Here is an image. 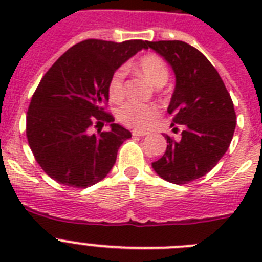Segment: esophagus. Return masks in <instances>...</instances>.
<instances>
[{"label": "esophagus", "mask_w": 262, "mask_h": 262, "mask_svg": "<svg viewBox=\"0 0 262 262\" xmlns=\"http://www.w3.org/2000/svg\"><path fill=\"white\" fill-rule=\"evenodd\" d=\"M133 135L134 136H145L147 135V133H144V131H138V129H134Z\"/></svg>", "instance_id": "34e87169"}]
</instances>
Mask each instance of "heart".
I'll return each mask as SVG.
<instances>
[{"mask_svg": "<svg viewBox=\"0 0 262 262\" xmlns=\"http://www.w3.org/2000/svg\"><path fill=\"white\" fill-rule=\"evenodd\" d=\"M138 69L144 77L151 81L156 86H161L166 82L169 77V71L166 64L161 57L157 55H145L140 57L138 61ZM124 78H126V69L123 67L118 68L111 75L108 80V97L113 101H120L124 96ZM159 115V107L155 105H145V103L128 102L120 106L117 111V118L120 123L129 128L145 129L154 123Z\"/></svg>", "mask_w": 262, "mask_h": 262, "instance_id": "b5f03b06", "label": "heart"}]
</instances>
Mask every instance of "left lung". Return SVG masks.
<instances>
[{
	"label": "left lung",
	"mask_w": 262,
	"mask_h": 262,
	"mask_svg": "<svg viewBox=\"0 0 262 262\" xmlns=\"http://www.w3.org/2000/svg\"><path fill=\"white\" fill-rule=\"evenodd\" d=\"M148 47L174 72L176 88L168 113L173 114L172 126H182L178 140L165 136V154L152 168L168 182L189 184L209 173L230 147L236 127L233 102L216 69L193 46L159 40L147 41Z\"/></svg>",
	"instance_id": "1"
}]
</instances>
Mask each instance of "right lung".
Returning a JSON list of instances; mask_svg holds the SVG:
<instances>
[{
	"instance_id": "obj_1",
	"label": "right lung",
	"mask_w": 262,
	"mask_h": 262,
	"mask_svg": "<svg viewBox=\"0 0 262 262\" xmlns=\"http://www.w3.org/2000/svg\"><path fill=\"white\" fill-rule=\"evenodd\" d=\"M142 48L147 41L88 39L62 53L43 76L27 111L26 135L35 160L52 180L85 189L114 166L131 133L113 123L103 108L108 80ZM101 121L111 123V129L89 134L90 127Z\"/></svg>"
}]
</instances>
